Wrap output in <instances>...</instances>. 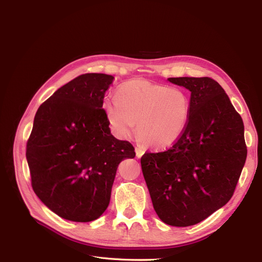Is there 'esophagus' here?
I'll return each mask as SVG.
<instances>
[{
    "instance_id": "34e87169",
    "label": "esophagus",
    "mask_w": 262,
    "mask_h": 262,
    "mask_svg": "<svg viewBox=\"0 0 262 262\" xmlns=\"http://www.w3.org/2000/svg\"><path fill=\"white\" fill-rule=\"evenodd\" d=\"M144 152H145V150H144L143 147H141V146H137L136 147V154H137L138 157H141L142 155L144 154Z\"/></svg>"
}]
</instances>
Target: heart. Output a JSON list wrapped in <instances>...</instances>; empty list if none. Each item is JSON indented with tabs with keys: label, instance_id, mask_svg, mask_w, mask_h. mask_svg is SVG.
Segmentation results:
<instances>
[{
	"label": "heart",
	"instance_id": "obj_1",
	"mask_svg": "<svg viewBox=\"0 0 262 262\" xmlns=\"http://www.w3.org/2000/svg\"><path fill=\"white\" fill-rule=\"evenodd\" d=\"M107 121L120 137L138 136L149 146L164 148L181 138L190 119L191 101L178 87L134 78L119 85L115 96L102 101Z\"/></svg>",
	"mask_w": 262,
	"mask_h": 262
}]
</instances>
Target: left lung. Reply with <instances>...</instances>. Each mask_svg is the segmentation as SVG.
Segmentation results:
<instances>
[{
	"instance_id": "8db88e82",
	"label": "left lung",
	"mask_w": 262,
	"mask_h": 262,
	"mask_svg": "<svg viewBox=\"0 0 262 262\" xmlns=\"http://www.w3.org/2000/svg\"><path fill=\"white\" fill-rule=\"evenodd\" d=\"M191 92V113L181 138L163 152L141 157L153 207L164 223H200L225 205L247 157L244 122L211 77H169Z\"/></svg>"
}]
</instances>
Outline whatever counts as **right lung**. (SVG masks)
<instances>
[{
  "label": "right lung",
  "mask_w": 262,
  "mask_h": 262,
  "mask_svg": "<svg viewBox=\"0 0 262 262\" xmlns=\"http://www.w3.org/2000/svg\"><path fill=\"white\" fill-rule=\"evenodd\" d=\"M114 76L86 73L38 108L26 145L31 187L45 205L73 222L98 219L109 205L119 164L136 156L116 139L102 110Z\"/></svg>",
  "instance_id": "add662e5"
}]
</instances>
